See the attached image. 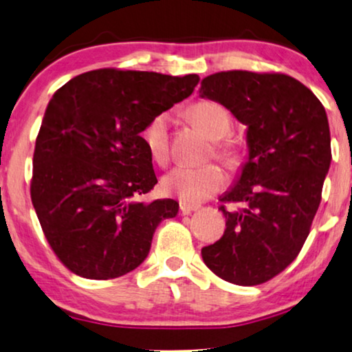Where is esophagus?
I'll return each instance as SVG.
<instances>
[{
  "label": "esophagus",
  "mask_w": 352,
  "mask_h": 352,
  "mask_svg": "<svg viewBox=\"0 0 352 352\" xmlns=\"http://www.w3.org/2000/svg\"><path fill=\"white\" fill-rule=\"evenodd\" d=\"M200 208V205L195 204H186V201H179V210L182 214H190Z\"/></svg>",
  "instance_id": "1"
}]
</instances>
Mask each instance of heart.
Listing matches in <instances>:
<instances>
[{"label": "heart", "mask_w": 352, "mask_h": 352, "mask_svg": "<svg viewBox=\"0 0 352 352\" xmlns=\"http://www.w3.org/2000/svg\"><path fill=\"white\" fill-rule=\"evenodd\" d=\"M187 118L195 126L213 139V153L229 168H237L242 163V148L232 139L224 138L232 128V117L229 110L216 100L204 99L187 109ZM170 115L158 113L146 124L142 141L146 144L152 160L165 165L170 158ZM226 184L223 170L214 163L204 166H176L163 177L162 186L168 195L177 197L186 204H200Z\"/></svg>", "instance_id": "obj_1"}]
</instances>
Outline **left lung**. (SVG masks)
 Returning a JSON list of instances; mask_svg holds the SVG:
<instances>
[{"label": "left lung", "mask_w": 352, "mask_h": 352, "mask_svg": "<svg viewBox=\"0 0 352 352\" xmlns=\"http://www.w3.org/2000/svg\"><path fill=\"white\" fill-rule=\"evenodd\" d=\"M200 96L247 124L250 148L221 199L224 235L201 258L226 282L259 285L290 266L309 235L331 160L329 120L309 88L278 72H218L201 80Z\"/></svg>", "instance_id": "1"}]
</instances>
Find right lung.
Instances as JSON below:
<instances>
[{
  "label": "right lung",
  "instance_id": "1",
  "mask_svg": "<svg viewBox=\"0 0 352 352\" xmlns=\"http://www.w3.org/2000/svg\"><path fill=\"white\" fill-rule=\"evenodd\" d=\"M199 75L99 69L52 96L33 152L30 195L59 261L93 280L122 277L147 258L175 200L142 204L157 184L141 133L194 93Z\"/></svg>",
  "mask_w": 352,
  "mask_h": 352
}]
</instances>
